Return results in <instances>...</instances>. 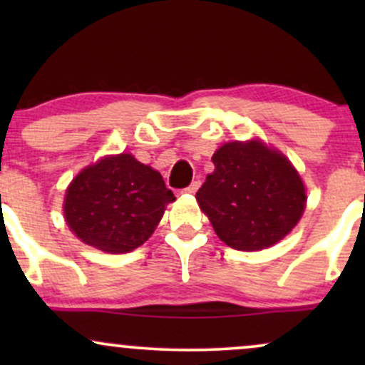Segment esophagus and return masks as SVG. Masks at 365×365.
Wrapping results in <instances>:
<instances>
[{
    "instance_id": "esophagus-1",
    "label": "esophagus",
    "mask_w": 365,
    "mask_h": 365,
    "mask_svg": "<svg viewBox=\"0 0 365 365\" xmlns=\"http://www.w3.org/2000/svg\"><path fill=\"white\" fill-rule=\"evenodd\" d=\"M199 187H200V182L199 180H197V182H192L190 185H188L185 190H183V194H188V195H192V194H195L197 190H199Z\"/></svg>"
}]
</instances>
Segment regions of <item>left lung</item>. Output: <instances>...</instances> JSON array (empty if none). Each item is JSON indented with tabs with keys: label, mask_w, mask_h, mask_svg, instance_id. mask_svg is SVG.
Wrapping results in <instances>:
<instances>
[{
	"label": "left lung",
	"mask_w": 365,
	"mask_h": 365,
	"mask_svg": "<svg viewBox=\"0 0 365 365\" xmlns=\"http://www.w3.org/2000/svg\"><path fill=\"white\" fill-rule=\"evenodd\" d=\"M212 163L195 199L226 245L244 252L269 249L299 225L307 190L282 150L257 137L232 140L216 149Z\"/></svg>",
	"instance_id": "obj_1"
}]
</instances>
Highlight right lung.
Listing matches in <instances>:
<instances>
[{"label":"right lung","mask_w":365,"mask_h":365,"mask_svg":"<svg viewBox=\"0 0 365 365\" xmlns=\"http://www.w3.org/2000/svg\"><path fill=\"white\" fill-rule=\"evenodd\" d=\"M175 199L158 170L130 153L106 154L68 183L63 217L86 245L127 254L149 240Z\"/></svg>","instance_id":"right-lung-1"}]
</instances>
